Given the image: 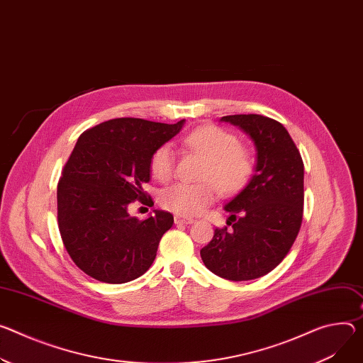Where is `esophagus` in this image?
I'll use <instances>...</instances> for the list:
<instances>
[{
	"instance_id": "obj_1",
	"label": "esophagus",
	"mask_w": 363,
	"mask_h": 363,
	"mask_svg": "<svg viewBox=\"0 0 363 363\" xmlns=\"http://www.w3.org/2000/svg\"><path fill=\"white\" fill-rule=\"evenodd\" d=\"M194 220L182 216H175V224H192Z\"/></svg>"
}]
</instances>
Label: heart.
Returning a JSON list of instances; mask_svg holds the SVG:
<instances>
[{
  "label": "heart",
  "mask_w": 363,
  "mask_h": 363,
  "mask_svg": "<svg viewBox=\"0 0 363 363\" xmlns=\"http://www.w3.org/2000/svg\"><path fill=\"white\" fill-rule=\"evenodd\" d=\"M184 145L206 159L200 179L203 184H174L159 195L164 210L179 216H195L214 201V186L221 195H233L250 181L255 169L252 153L239 138L217 125L200 127L184 138ZM175 155L169 145L159 146L150 157V172L164 182L174 174Z\"/></svg>",
  "instance_id": "obj_1"
}]
</instances>
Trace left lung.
Segmentation results:
<instances>
[{
  "label": "left lung",
  "mask_w": 363,
  "mask_h": 363,
  "mask_svg": "<svg viewBox=\"0 0 363 363\" xmlns=\"http://www.w3.org/2000/svg\"><path fill=\"white\" fill-rule=\"evenodd\" d=\"M252 139L255 172L230 200L227 227L216 228L201 249L204 265L228 281H250L275 269L289 252L303 221L304 163L286 128L265 116L221 117Z\"/></svg>",
  "instance_id": "8db88e82"
}]
</instances>
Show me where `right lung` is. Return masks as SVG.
I'll use <instances>...</instances> for the list:
<instances>
[{
  "mask_svg": "<svg viewBox=\"0 0 363 363\" xmlns=\"http://www.w3.org/2000/svg\"><path fill=\"white\" fill-rule=\"evenodd\" d=\"M184 124L114 118L79 136L57 184V224L65 247L86 275L124 284L152 267L174 216L153 210L138 220L128 206L135 200L153 204L143 191L150 157Z\"/></svg>",
  "mask_w": 363,
  "mask_h": 363,
  "instance_id": "right-lung-1",
  "label": "right lung"
}]
</instances>
